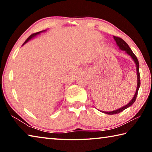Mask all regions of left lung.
Instances as JSON below:
<instances>
[{
    "label": "left lung",
    "instance_id": "obj_1",
    "mask_svg": "<svg viewBox=\"0 0 152 152\" xmlns=\"http://www.w3.org/2000/svg\"><path fill=\"white\" fill-rule=\"evenodd\" d=\"M114 37V39L115 42H116V43L118 47H119V49L122 51H125V53L128 54L129 56H131V58H132V60L134 61V62L136 65V70H137V88H136V91L135 93L133 96V99L131 100V101L127 103L125 106H123V107L120 108V109H118L115 110H113V111H102V110H100V111L102 113H104L105 114L107 115H115V114H117V113H119L121 112H122L125 109H127L128 107H129L132 106V105L134 103V102L135 101L136 98H137V95L138 93V91L139 88L140 87V70H139V68H140V64H139V61L137 57H136L135 55L133 53L132 50H131V48L129 47V45L127 43H126L124 40L122 39L121 38L118 37H115V36H113Z\"/></svg>",
    "mask_w": 152,
    "mask_h": 152
}]
</instances>
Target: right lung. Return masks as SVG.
Segmentation results:
<instances>
[{
    "label": "right lung",
    "mask_w": 152,
    "mask_h": 152,
    "mask_svg": "<svg viewBox=\"0 0 152 152\" xmlns=\"http://www.w3.org/2000/svg\"><path fill=\"white\" fill-rule=\"evenodd\" d=\"M45 31H47V30H43V31H39V32H37V33H33V34H32V35H31L29 36V37L27 38V40H26V41H25V42H24V43H23V45H24L25 44V43H27L28 42H29V40H31V39H32V38H33V37H35V36H37V35H39V34H40V33H41L45 32Z\"/></svg>",
    "instance_id": "right-lung-1"
}]
</instances>
